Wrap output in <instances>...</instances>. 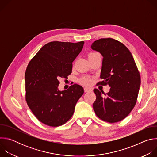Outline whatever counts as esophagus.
I'll return each instance as SVG.
<instances>
[{
	"label": "esophagus",
	"instance_id": "esophagus-1",
	"mask_svg": "<svg viewBox=\"0 0 157 157\" xmlns=\"http://www.w3.org/2000/svg\"><path fill=\"white\" fill-rule=\"evenodd\" d=\"M84 92H89V91H91L92 89L91 88H89V87H85L84 88Z\"/></svg>",
	"mask_w": 157,
	"mask_h": 157
}]
</instances>
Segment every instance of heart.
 <instances>
[{"instance_id":"heart-1","label":"heart","mask_w":157,"mask_h":157,"mask_svg":"<svg viewBox=\"0 0 157 157\" xmlns=\"http://www.w3.org/2000/svg\"><path fill=\"white\" fill-rule=\"evenodd\" d=\"M99 55L98 53H89L88 55V58H91V57H94L96 56ZM81 82L84 85H90L92 82V80L91 78H89L88 77H84L81 79Z\"/></svg>"}]
</instances>
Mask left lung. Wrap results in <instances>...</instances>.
<instances>
[{
    "mask_svg": "<svg viewBox=\"0 0 157 157\" xmlns=\"http://www.w3.org/2000/svg\"><path fill=\"white\" fill-rule=\"evenodd\" d=\"M91 49L103 57L98 84L110 87L107 97L98 89L93 109L102 121L114 123L125 119L135 106L140 86V76L132 53L122 43L113 38H101L91 44ZM102 92V91H101Z\"/></svg>",
    "mask_w": 157,
    "mask_h": 157,
    "instance_id": "obj_1",
    "label": "left lung"
}]
</instances>
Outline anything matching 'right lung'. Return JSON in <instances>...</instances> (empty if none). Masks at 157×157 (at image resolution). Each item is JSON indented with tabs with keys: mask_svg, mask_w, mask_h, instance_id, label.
<instances>
[{
	"mask_svg": "<svg viewBox=\"0 0 157 157\" xmlns=\"http://www.w3.org/2000/svg\"><path fill=\"white\" fill-rule=\"evenodd\" d=\"M84 42L52 41L38 52L27 68L25 80L27 103L35 117L52 127L65 124L74 114L75 105L84 93L75 84L59 91V78L72 72V63L82 50Z\"/></svg>",
	"mask_w": 157,
	"mask_h": 157,
	"instance_id": "right-lung-1",
	"label": "right lung"
}]
</instances>
